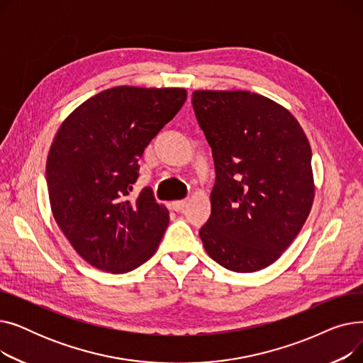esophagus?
Wrapping results in <instances>:
<instances>
[{
  "label": "esophagus",
  "instance_id": "obj_1",
  "mask_svg": "<svg viewBox=\"0 0 363 363\" xmlns=\"http://www.w3.org/2000/svg\"><path fill=\"white\" fill-rule=\"evenodd\" d=\"M185 206H186V200H177V201L172 203V207H174L175 212H182Z\"/></svg>",
  "mask_w": 363,
  "mask_h": 363
}]
</instances>
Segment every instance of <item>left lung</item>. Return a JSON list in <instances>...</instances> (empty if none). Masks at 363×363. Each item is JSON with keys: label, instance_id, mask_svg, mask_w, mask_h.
<instances>
[{"label": "left lung", "instance_id": "1", "mask_svg": "<svg viewBox=\"0 0 363 363\" xmlns=\"http://www.w3.org/2000/svg\"><path fill=\"white\" fill-rule=\"evenodd\" d=\"M216 169L204 250L223 268L256 272L298 235L315 199L306 133L281 104L250 91H194Z\"/></svg>", "mask_w": 363, "mask_h": 363}]
</instances>
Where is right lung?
Listing matches in <instances>:
<instances>
[{"instance_id":"1","label":"right lung","mask_w":363,"mask_h":363,"mask_svg":"<svg viewBox=\"0 0 363 363\" xmlns=\"http://www.w3.org/2000/svg\"><path fill=\"white\" fill-rule=\"evenodd\" d=\"M184 88L116 86L76 107L47 157L51 212L84 260L110 274L137 269L156 253L169 212L150 188L129 200L150 141L175 118Z\"/></svg>"}]
</instances>
